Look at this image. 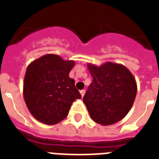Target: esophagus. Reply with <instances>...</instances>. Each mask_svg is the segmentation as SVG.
I'll list each match as a JSON object with an SVG mask.
<instances>
[{
  "mask_svg": "<svg viewBox=\"0 0 159 159\" xmlns=\"http://www.w3.org/2000/svg\"><path fill=\"white\" fill-rule=\"evenodd\" d=\"M85 93H86V92H85V90L80 91V93H81V95H82V97H83V96H84Z\"/></svg>",
  "mask_w": 159,
  "mask_h": 159,
  "instance_id": "obj_1",
  "label": "esophagus"
}]
</instances>
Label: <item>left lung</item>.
<instances>
[{"mask_svg": "<svg viewBox=\"0 0 159 159\" xmlns=\"http://www.w3.org/2000/svg\"><path fill=\"white\" fill-rule=\"evenodd\" d=\"M87 66L93 77L83 102L91 118L101 125L114 124L128 114L137 95L133 75L122 64L107 61Z\"/></svg>", "mask_w": 159, "mask_h": 159, "instance_id": "1", "label": "left lung"}]
</instances>
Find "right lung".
<instances>
[{"label": "right lung", "instance_id": "right-lung-1", "mask_svg": "<svg viewBox=\"0 0 159 159\" xmlns=\"http://www.w3.org/2000/svg\"><path fill=\"white\" fill-rule=\"evenodd\" d=\"M75 61L47 54L31 61L23 82V96L27 108L37 121L54 125L67 116L72 102L81 98L69 72Z\"/></svg>", "mask_w": 159, "mask_h": 159}]
</instances>
